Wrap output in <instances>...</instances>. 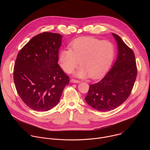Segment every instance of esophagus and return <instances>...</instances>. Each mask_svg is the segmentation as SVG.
Instances as JSON below:
<instances>
[{
    "label": "esophagus",
    "instance_id": "34e87169",
    "mask_svg": "<svg viewBox=\"0 0 150 150\" xmlns=\"http://www.w3.org/2000/svg\"><path fill=\"white\" fill-rule=\"evenodd\" d=\"M71 82H73V83H79V82H80L79 81L76 80V79H71Z\"/></svg>",
    "mask_w": 150,
    "mask_h": 150
}]
</instances>
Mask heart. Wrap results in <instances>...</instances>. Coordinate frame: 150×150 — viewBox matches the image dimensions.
<instances>
[{
  "label": "heart",
  "instance_id": "1",
  "mask_svg": "<svg viewBox=\"0 0 150 150\" xmlns=\"http://www.w3.org/2000/svg\"><path fill=\"white\" fill-rule=\"evenodd\" d=\"M70 49H63L59 55V64L67 73L81 65L74 75L79 78L100 77L109 69L115 56V47L109 41L93 37H81L69 45Z\"/></svg>",
  "mask_w": 150,
  "mask_h": 150
}]
</instances>
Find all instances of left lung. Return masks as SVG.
<instances>
[{"label":"left lung","instance_id":"1","mask_svg":"<svg viewBox=\"0 0 150 150\" xmlns=\"http://www.w3.org/2000/svg\"><path fill=\"white\" fill-rule=\"evenodd\" d=\"M117 57L111 69L98 82L90 85L85 100L98 111L113 110L129 96L137 78V68L134 52L117 34Z\"/></svg>","mask_w":150,"mask_h":150}]
</instances>
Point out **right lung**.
<instances>
[{
	"label": "right lung",
	"instance_id": "obj_1",
	"mask_svg": "<svg viewBox=\"0 0 150 150\" xmlns=\"http://www.w3.org/2000/svg\"><path fill=\"white\" fill-rule=\"evenodd\" d=\"M62 39L57 33L39 34L18 54L13 69L15 87L24 103L34 110L54 108L69 82L57 63Z\"/></svg>",
	"mask_w": 150,
	"mask_h": 150
}]
</instances>
